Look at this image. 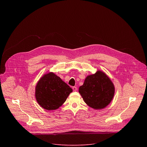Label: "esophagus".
<instances>
[{
	"mask_svg": "<svg viewBox=\"0 0 147 147\" xmlns=\"http://www.w3.org/2000/svg\"><path fill=\"white\" fill-rule=\"evenodd\" d=\"M72 89H73V90L74 91H76L77 90V88L76 87H73Z\"/></svg>",
	"mask_w": 147,
	"mask_h": 147,
	"instance_id": "34e87169",
	"label": "esophagus"
}]
</instances>
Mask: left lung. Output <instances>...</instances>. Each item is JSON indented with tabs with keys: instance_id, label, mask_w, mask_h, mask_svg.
Returning <instances> with one entry per match:
<instances>
[{
	"instance_id": "8db88e82",
	"label": "left lung",
	"mask_w": 147,
	"mask_h": 147,
	"mask_svg": "<svg viewBox=\"0 0 147 147\" xmlns=\"http://www.w3.org/2000/svg\"><path fill=\"white\" fill-rule=\"evenodd\" d=\"M79 92L88 105L95 109L105 108L112 101L115 87L108 77L100 71L86 77Z\"/></svg>"
}]
</instances>
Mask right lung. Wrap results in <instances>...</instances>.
Segmentation results:
<instances>
[{
    "instance_id": "right-lung-1",
    "label": "right lung",
    "mask_w": 147,
    "mask_h": 147,
    "mask_svg": "<svg viewBox=\"0 0 147 147\" xmlns=\"http://www.w3.org/2000/svg\"><path fill=\"white\" fill-rule=\"evenodd\" d=\"M73 90L53 73L42 77L35 88L36 99L47 110H55L62 105Z\"/></svg>"
}]
</instances>
